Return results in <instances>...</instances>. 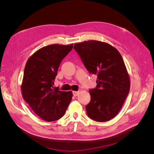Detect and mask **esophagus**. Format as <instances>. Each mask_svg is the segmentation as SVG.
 Masks as SVG:
<instances>
[{
	"label": "esophagus",
	"instance_id": "34e87169",
	"mask_svg": "<svg viewBox=\"0 0 154 154\" xmlns=\"http://www.w3.org/2000/svg\"><path fill=\"white\" fill-rule=\"evenodd\" d=\"M79 93H80V92H79V91H73L72 94H73L74 96H77L79 94Z\"/></svg>",
	"mask_w": 154,
	"mask_h": 154
}]
</instances>
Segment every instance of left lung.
I'll list each match as a JSON object with an SVG mask.
<instances>
[{"mask_svg":"<svg viewBox=\"0 0 154 154\" xmlns=\"http://www.w3.org/2000/svg\"><path fill=\"white\" fill-rule=\"evenodd\" d=\"M74 49L87 71L97 77L96 87L89 90L87 115L99 122L110 120L118 114L130 91V78L122 55L110 44L96 40L75 44Z\"/></svg>","mask_w":154,"mask_h":154,"instance_id":"left-lung-1","label":"left lung"}]
</instances>
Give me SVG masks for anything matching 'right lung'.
<instances>
[{
	"mask_svg": "<svg viewBox=\"0 0 154 154\" xmlns=\"http://www.w3.org/2000/svg\"><path fill=\"white\" fill-rule=\"evenodd\" d=\"M72 45L45 46L36 51L26 64L21 86L23 98L46 122L63 117L72 100L71 91H60L53 85L60 64Z\"/></svg>",
	"mask_w": 154,
	"mask_h": 154,
	"instance_id": "1",
	"label": "right lung"
}]
</instances>
